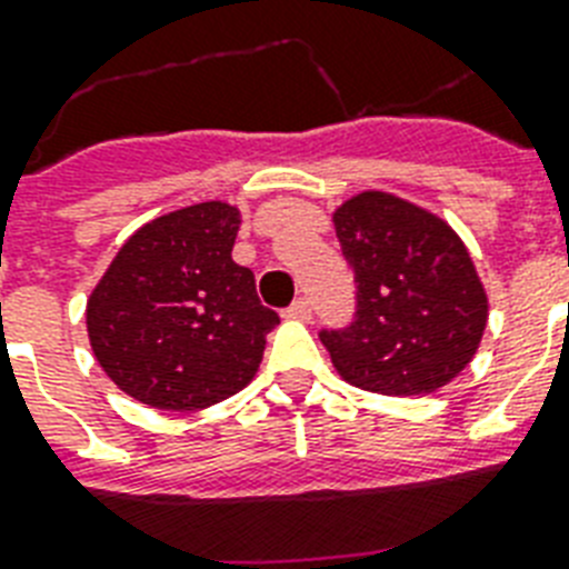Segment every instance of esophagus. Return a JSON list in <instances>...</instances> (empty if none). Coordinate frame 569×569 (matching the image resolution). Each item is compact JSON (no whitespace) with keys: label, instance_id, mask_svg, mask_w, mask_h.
<instances>
[{"label":"esophagus","instance_id":"obj_1","mask_svg":"<svg viewBox=\"0 0 569 569\" xmlns=\"http://www.w3.org/2000/svg\"><path fill=\"white\" fill-rule=\"evenodd\" d=\"M310 316H312V307L307 298H298V301L286 310V319H295V321H310Z\"/></svg>","mask_w":569,"mask_h":569}]
</instances>
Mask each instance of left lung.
<instances>
[{
    "label": "left lung",
    "instance_id": "obj_1",
    "mask_svg": "<svg viewBox=\"0 0 569 569\" xmlns=\"http://www.w3.org/2000/svg\"><path fill=\"white\" fill-rule=\"evenodd\" d=\"M330 218L357 283L355 325L321 333L339 378L396 398L451 383L490 316L463 239L431 209L378 189L348 197Z\"/></svg>",
    "mask_w": 569,
    "mask_h": 569
}]
</instances>
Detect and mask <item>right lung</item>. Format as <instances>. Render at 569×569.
<instances>
[{
	"label": "right lung",
	"instance_id": "1",
	"mask_svg": "<svg viewBox=\"0 0 569 569\" xmlns=\"http://www.w3.org/2000/svg\"><path fill=\"white\" fill-rule=\"evenodd\" d=\"M239 206H182L138 227L84 307L91 351L127 396L156 410H203L257 378L280 325L253 271L232 262Z\"/></svg>",
	"mask_w": 569,
	"mask_h": 569
}]
</instances>
